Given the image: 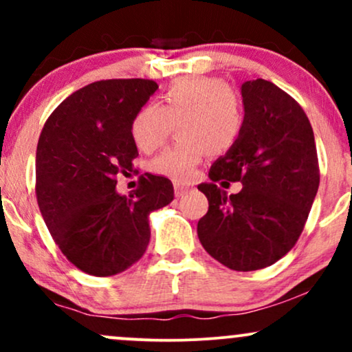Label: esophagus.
I'll return each mask as SVG.
<instances>
[{
  "instance_id": "34e87169",
  "label": "esophagus",
  "mask_w": 352,
  "mask_h": 352,
  "mask_svg": "<svg viewBox=\"0 0 352 352\" xmlns=\"http://www.w3.org/2000/svg\"><path fill=\"white\" fill-rule=\"evenodd\" d=\"M173 188H175V195H177V197H184V195H185V193H187V192H188V190H190V187H188V185L179 184V182H177V184H175V185H173Z\"/></svg>"
}]
</instances>
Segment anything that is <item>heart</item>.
<instances>
[{"label": "heart", "mask_w": 352, "mask_h": 352, "mask_svg": "<svg viewBox=\"0 0 352 352\" xmlns=\"http://www.w3.org/2000/svg\"><path fill=\"white\" fill-rule=\"evenodd\" d=\"M177 124L179 142L151 162V170L172 180H190L205 153L228 152L240 139L245 112L240 99L223 80L215 78L180 79L160 98L137 111L131 124L139 151L151 153L165 144Z\"/></svg>", "instance_id": "1"}]
</instances>
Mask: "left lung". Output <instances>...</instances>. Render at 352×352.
Wrapping results in <instances>:
<instances>
[{
	"label": "left lung",
	"instance_id": "1",
	"mask_svg": "<svg viewBox=\"0 0 352 352\" xmlns=\"http://www.w3.org/2000/svg\"><path fill=\"white\" fill-rule=\"evenodd\" d=\"M245 125L238 142L210 168L199 190L208 212L200 243L221 265L254 272L276 263L300 238L319 187L313 127L300 104L265 79L241 84ZM217 181H240L228 196Z\"/></svg>",
	"mask_w": 352,
	"mask_h": 352
}]
</instances>
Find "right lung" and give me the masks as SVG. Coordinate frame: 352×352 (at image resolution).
Instances as JSON below:
<instances>
[{
  "label": "right lung",
  "instance_id": "1",
  "mask_svg": "<svg viewBox=\"0 0 352 352\" xmlns=\"http://www.w3.org/2000/svg\"><path fill=\"white\" fill-rule=\"evenodd\" d=\"M159 89L151 79L98 80L72 92L44 124L36 197L60 252L80 272L112 276L142 258L148 215L173 200L172 182L144 173L131 195L116 190L139 155L131 124Z\"/></svg>",
  "mask_w": 352,
  "mask_h": 352
}]
</instances>
